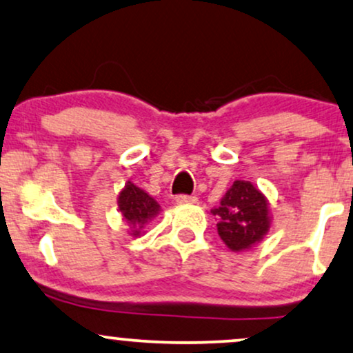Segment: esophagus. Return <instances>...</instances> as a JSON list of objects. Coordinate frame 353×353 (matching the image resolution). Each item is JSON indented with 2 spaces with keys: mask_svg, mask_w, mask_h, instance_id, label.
<instances>
[{
  "mask_svg": "<svg viewBox=\"0 0 353 353\" xmlns=\"http://www.w3.org/2000/svg\"><path fill=\"white\" fill-rule=\"evenodd\" d=\"M198 198L196 196H190V194H178L176 196V203L180 204H191V203H196Z\"/></svg>",
  "mask_w": 353,
  "mask_h": 353,
  "instance_id": "esophagus-1",
  "label": "esophagus"
}]
</instances>
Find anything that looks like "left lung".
<instances>
[{"instance_id": "left-lung-1", "label": "left lung", "mask_w": 353, "mask_h": 353, "mask_svg": "<svg viewBox=\"0 0 353 353\" xmlns=\"http://www.w3.org/2000/svg\"><path fill=\"white\" fill-rule=\"evenodd\" d=\"M211 212L217 217V234L234 252L250 249L270 229L267 198L250 181H234Z\"/></svg>"}]
</instances>
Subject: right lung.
Listing matches in <instances>:
<instances>
[{
    "label": "right lung",
    "instance_id": "right-lung-1",
    "mask_svg": "<svg viewBox=\"0 0 353 353\" xmlns=\"http://www.w3.org/2000/svg\"><path fill=\"white\" fill-rule=\"evenodd\" d=\"M117 206H119L125 223L134 229L132 236H139L143 225L154 219L160 211V204L130 181L119 193Z\"/></svg>",
    "mask_w": 353,
    "mask_h": 353
}]
</instances>
